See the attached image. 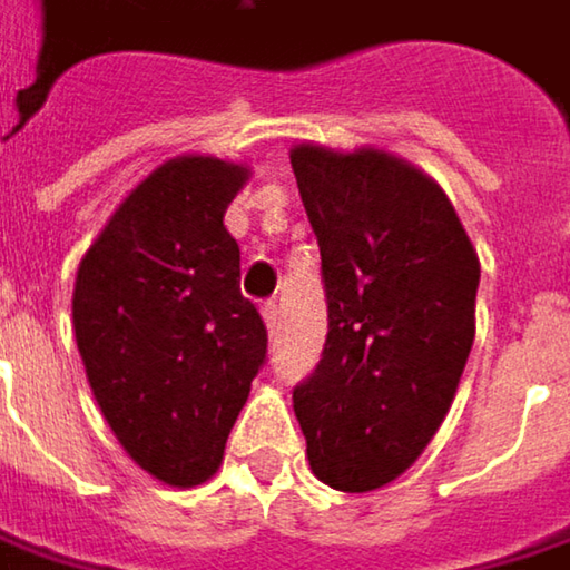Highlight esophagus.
Returning <instances> with one entry per match:
<instances>
[{"mask_svg":"<svg viewBox=\"0 0 570 570\" xmlns=\"http://www.w3.org/2000/svg\"><path fill=\"white\" fill-rule=\"evenodd\" d=\"M261 313H264V323H267L271 336H277V333H281V306H277L274 299H267V303L261 306Z\"/></svg>","mask_w":570,"mask_h":570,"instance_id":"34e87169","label":"esophagus"}]
</instances>
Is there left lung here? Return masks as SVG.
I'll return each instance as SVG.
<instances>
[{
	"instance_id": "left-lung-1",
	"label": "left lung",
	"mask_w": 570,
	"mask_h": 570,
	"mask_svg": "<svg viewBox=\"0 0 570 570\" xmlns=\"http://www.w3.org/2000/svg\"><path fill=\"white\" fill-rule=\"evenodd\" d=\"M320 240L330 333L293 389L313 473L342 492L397 480L443 424L476 336L480 261L450 198L382 153H289Z\"/></svg>"
}]
</instances>
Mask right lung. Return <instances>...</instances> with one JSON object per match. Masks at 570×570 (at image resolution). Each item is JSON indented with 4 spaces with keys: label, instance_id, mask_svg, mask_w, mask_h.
<instances>
[{
    "label": "right lung",
    "instance_id": "add662e5",
    "mask_svg": "<svg viewBox=\"0 0 570 570\" xmlns=\"http://www.w3.org/2000/svg\"><path fill=\"white\" fill-rule=\"evenodd\" d=\"M247 169L179 156L132 188L83 254L75 336L87 382L124 450L169 487L222 466L267 326L240 296L225 212Z\"/></svg>",
    "mask_w": 570,
    "mask_h": 570
}]
</instances>
